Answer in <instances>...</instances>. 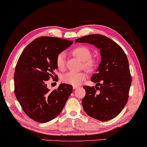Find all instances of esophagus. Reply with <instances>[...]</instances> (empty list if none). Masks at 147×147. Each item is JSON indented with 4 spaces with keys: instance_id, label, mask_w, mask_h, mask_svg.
Wrapping results in <instances>:
<instances>
[{
    "instance_id": "34e87169",
    "label": "esophagus",
    "mask_w": 147,
    "mask_h": 147,
    "mask_svg": "<svg viewBox=\"0 0 147 147\" xmlns=\"http://www.w3.org/2000/svg\"><path fill=\"white\" fill-rule=\"evenodd\" d=\"M78 87H79V86H75V85L73 86V89H74V90L77 89V88H78Z\"/></svg>"
}]
</instances>
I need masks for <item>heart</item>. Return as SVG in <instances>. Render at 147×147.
<instances>
[{"instance_id":"b5f03b06","label":"heart","mask_w":147,"mask_h":147,"mask_svg":"<svg viewBox=\"0 0 147 147\" xmlns=\"http://www.w3.org/2000/svg\"><path fill=\"white\" fill-rule=\"evenodd\" d=\"M71 53L82 61L83 67L87 71L92 72L94 71L97 66V61L95 58L91 57L92 52L86 46H78L71 50ZM55 64L59 70H63L65 67V53L63 52L59 53L55 59ZM87 77V73L85 71L68 72L61 76L62 82L71 85H79Z\"/></svg>"}]
</instances>
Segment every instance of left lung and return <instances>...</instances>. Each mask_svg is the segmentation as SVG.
I'll list each match as a JSON object with an SVG mask.
<instances>
[{
    "label": "left lung",
    "instance_id": "1",
    "mask_svg": "<svg viewBox=\"0 0 147 147\" xmlns=\"http://www.w3.org/2000/svg\"><path fill=\"white\" fill-rule=\"evenodd\" d=\"M75 42L93 44L99 49L101 56L97 73L91 78L96 86L83 87L84 110L100 121L113 119L123 110L129 97L131 77L126 55L117 43L101 34H90Z\"/></svg>",
    "mask_w": 147,
    "mask_h": 147
}]
</instances>
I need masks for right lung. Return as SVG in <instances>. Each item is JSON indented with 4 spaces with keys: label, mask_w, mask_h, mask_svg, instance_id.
<instances>
[{
    "label": "right lung",
    "mask_w": 147,
    "mask_h": 147,
    "mask_svg": "<svg viewBox=\"0 0 147 147\" xmlns=\"http://www.w3.org/2000/svg\"><path fill=\"white\" fill-rule=\"evenodd\" d=\"M73 40L41 36L32 41L23 51L16 66L14 92L25 113L34 121L48 122L59 115L73 92V86L60 84L50 92L46 81L57 80V54L69 47Z\"/></svg>",
    "instance_id": "obj_1"
}]
</instances>
